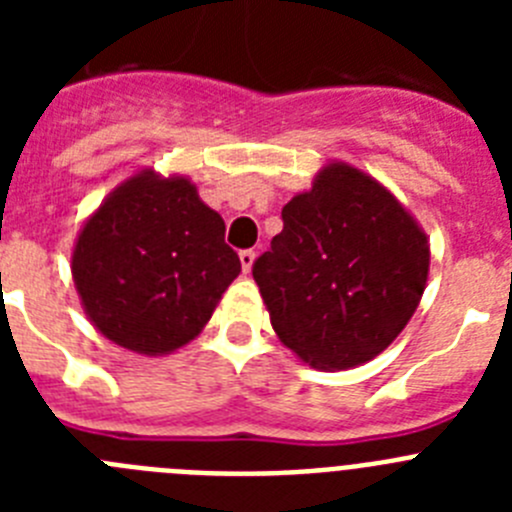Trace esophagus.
I'll use <instances>...</instances> for the list:
<instances>
[{
    "instance_id": "1",
    "label": "esophagus",
    "mask_w": 512,
    "mask_h": 512,
    "mask_svg": "<svg viewBox=\"0 0 512 512\" xmlns=\"http://www.w3.org/2000/svg\"><path fill=\"white\" fill-rule=\"evenodd\" d=\"M253 261H256V253H253V251H241V266H243V274H248V271H251Z\"/></svg>"
}]
</instances>
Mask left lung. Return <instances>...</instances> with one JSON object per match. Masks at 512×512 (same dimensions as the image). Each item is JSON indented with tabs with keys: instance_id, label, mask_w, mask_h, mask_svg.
<instances>
[{
	"instance_id": "8db88e82",
	"label": "left lung",
	"mask_w": 512,
	"mask_h": 512,
	"mask_svg": "<svg viewBox=\"0 0 512 512\" xmlns=\"http://www.w3.org/2000/svg\"><path fill=\"white\" fill-rule=\"evenodd\" d=\"M284 228L253 264L279 341L320 372L372 361L418 310L431 246L372 174L330 161L282 210Z\"/></svg>"
}]
</instances>
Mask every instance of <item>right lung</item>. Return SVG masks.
<instances>
[{
	"label": "right lung",
	"instance_id": "1",
	"mask_svg": "<svg viewBox=\"0 0 512 512\" xmlns=\"http://www.w3.org/2000/svg\"><path fill=\"white\" fill-rule=\"evenodd\" d=\"M71 274L104 338L166 356L200 336L241 259L189 176L143 169L117 184L76 235Z\"/></svg>",
	"mask_w": 512,
	"mask_h": 512
}]
</instances>
